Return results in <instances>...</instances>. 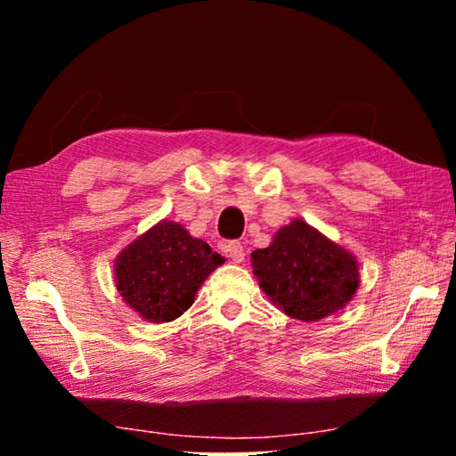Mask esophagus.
<instances>
[{"instance_id":"1","label":"esophagus","mask_w":456,"mask_h":456,"mask_svg":"<svg viewBox=\"0 0 456 456\" xmlns=\"http://www.w3.org/2000/svg\"><path fill=\"white\" fill-rule=\"evenodd\" d=\"M223 251H225V256L233 261V264H241L245 259V249L239 241H229L225 247H223Z\"/></svg>"}]
</instances>
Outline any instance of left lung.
I'll return each instance as SVG.
<instances>
[{"label":"left lung","mask_w":456,"mask_h":456,"mask_svg":"<svg viewBox=\"0 0 456 456\" xmlns=\"http://www.w3.org/2000/svg\"><path fill=\"white\" fill-rule=\"evenodd\" d=\"M259 288L293 320L320 322L352 302L358 261L302 219L277 231L265 249L251 253Z\"/></svg>","instance_id":"obj_1"}]
</instances>
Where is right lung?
Returning <instances> with one entry per match:
<instances>
[{"label": "right lung", "mask_w": 456, "mask_h": 456, "mask_svg": "<svg viewBox=\"0 0 456 456\" xmlns=\"http://www.w3.org/2000/svg\"><path fill=\"white\" fill-rule=\"evenodd\" d=\"M223 261L181 223L163 219L118 253L114 283L130 310L151 323H165L189 310Z\"/></svg>", "instance_id": "add662e5"}]
</instances>
